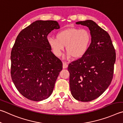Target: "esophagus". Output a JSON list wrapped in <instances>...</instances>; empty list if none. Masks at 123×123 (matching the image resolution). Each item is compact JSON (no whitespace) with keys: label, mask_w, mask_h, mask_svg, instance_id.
<instances>
[{"label":"esophagus","mask_w":123,"mask_h":123,"mask_svg":"<svg viewBox=\"0 0 123 123\" xmlns=\"http://www.w3.org/2000/svg\"><path fill=\"white\" fill-rule=\"evenodd\" d=\"M68 67V64L65 62H63V68H66Z\"/></svg>","instance_id":"esophagus-1"}]
</instances>
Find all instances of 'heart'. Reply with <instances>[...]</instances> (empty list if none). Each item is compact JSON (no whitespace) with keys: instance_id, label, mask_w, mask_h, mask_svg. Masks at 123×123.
I'll use <instances>...</instances> for the list:
<instances>
[{"instance_id":"heart-1","label":"heart","mask_w":123,"mask_h":123,"mask_svg":"<svg viewBox=\"0 0 123 123\" xmlns=\"http://www.w3.org/2000/svg\"><path fill=\"white\" fill-rule=\"evenodd\" d=\"M57 38L49 37L47 42L57 57L61 55L66 46V57L70 58L82 57L87 52L91 42V35L88 30L70 28L58 32Z\"/></svg>"}]
</instances>
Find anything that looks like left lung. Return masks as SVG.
I'll return each mask as SVG.
<instances>
[{
	"label": "left lung",
	"instance_id": "1",
	"mask_svg": "<svg viewBox=\"0 0 123 123\" xmlns=\"http://www.w3.org/2000/svg\"><path fill=\"white\" fill-rule=\"evenodd\" d=\"M76 24L89 27L91 43L84 55L68 65L70 87L74 98L86 102L99 97L110 85L116 52L109 33L93 20Z\"/></svg>",
	"mask_w": 123,
	"mask_h": 123
}]
</instances>
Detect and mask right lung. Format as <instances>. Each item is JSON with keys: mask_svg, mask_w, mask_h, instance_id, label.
<instances>
[{"mask_svg": "<svg viewBox=\"0 0 123 123\" xmlns=\"http://www.w3.org/2000/svg\"><path fill=\"white\" fill-rule=\"evenodd\" d=\"M59 28L56 21L37 20L23 29L15 41L11 53V75L17 89L30 100L49 98L63 68L47 38L52 30Z\"/></svg>", "mask_w": 123, "mask_h": 123, "instance_id": "right-lung-1", "label": "right lung"}]
</instances>
